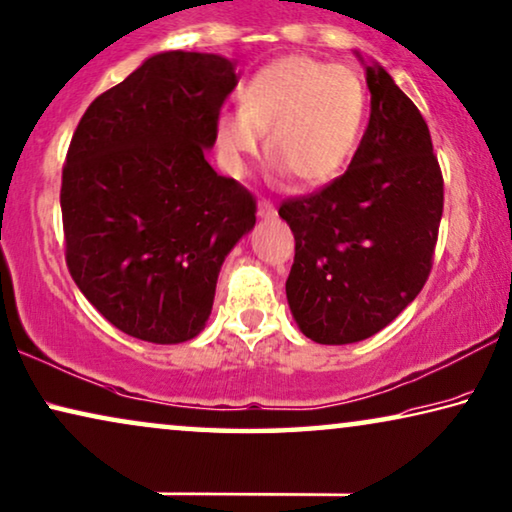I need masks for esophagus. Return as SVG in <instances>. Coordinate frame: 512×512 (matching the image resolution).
<instances>
[{"label": "esophagus", "mask_w": 512, "mask_h": 512, "mask_svg": "<svg viewBox=\"0 0 512 512\" xmlns=\"http://www.w3.org/2000/svg\"><path fill=\"white\" fill-rule=\"evenodd\" d=\"M256 212H258V217H261V219H274V217H277V207H274L270 201H258Z\"/></svg>", "instance_id": "34e87169"}]
</instances>
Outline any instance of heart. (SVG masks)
Instances as JSON below:
<instances>
[{"mask_svg":"<svg viewBox=\"0 0 512 512\" xmlns=\"http://www.w3.org/2000/svg\"><path fill=\"white\" fill-rule=\"evenodd\" d=\"M367 113L358 73L305 55L279 57L240 87V110L217 120V150L228 173L268 152L305 184L335 180L353 159Z\"/></svg>","mask_w":512,"mask_h":512,"instance_id":"obj_1","label":"heart"}]
</instances>
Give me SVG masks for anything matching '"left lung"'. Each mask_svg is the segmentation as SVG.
<instances>
[{
	"instance_id": "left-lung-1",
	"label": "left lung",
	"mask_w": 512,
	"mask_h": 512,
	"mask_svg": "<svg viewBox=\"0 0 512 512\" xmlns=\"http://www.w3.org/2000/svg\"><path fill=\"white\" fill-rule=\"evenodd\" d=\"M365 71L372 110L351 166L279 207L295 238L288 307L316 344L362 342L395 321L425 286L439 238L443 175L427 122L383 66Z\"/></svg>"
}]
</instances>
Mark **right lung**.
<instances>
[{
	"label": "right lung",
	"instance_id": "obj_1",
	"mask_svg": "<svg viewBox=\"0 0 512 512\" xmlns=\"http://www.w3.org/2000/svg\"><path fill=\"white\" fill-rule=\"evenodd\" d=\"M238 76L212 53L152 55L90 103L62 170L66 265L96 311L152 344L194 339L256 201L205 150Z\"/></svg>",
	"mask_w": 512,
	"mask_h": 512
}]
</instances>
